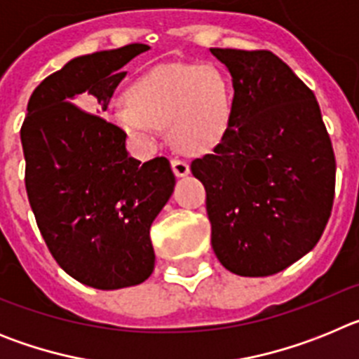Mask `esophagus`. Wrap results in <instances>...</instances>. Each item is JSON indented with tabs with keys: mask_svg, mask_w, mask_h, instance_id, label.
<instances>
[{
	"mask_svg": "<svg viewBox=\"0 0 359 359\" xmlns=\"http://www.w3.org/2000/svg\"><path fill=\"white\" fill-rule=\"evenodd\" d=\"M170 165H172V170L174 174H176L177 177H185L190 174V165L187 163V161L183 160H172L170 161Z\"/></svg>",
	"mask_w": 359,
	"mask_h": 359,
	"instance_id": "obj_1",
	"label": "esophagus"
}]
</instances>
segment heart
<instances>
[{"mask_svg":"<svg viewBox=\"0 0 359 359\" xmlns=\"http://www.w3.org/2000/svg\"><path fill=\"white\" fill-rule=\"evenodd\" d=\"M128 102H116L107 116L142 151H151L161 128L185 152L217 144L231 120V88L217 68L176 62L152 68L129 84Z\"/></svg>","mask_w":359,"mask_h":359,"instance_id":"b5f03b06","label":"heart"}]
</instances>
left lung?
<instances>
[{
    "label": "left lung",
    "instance_id": "1",
    "mask_svg": "<svg viewBox=\"0 0 359 359\" xmlns=\"http://www.w3.org/2000/svg\"><path fill=\"white\" fill-rule=\"evenodd\" d=\"M233 86L231 120L190 170L207 190L212 248L241 277H268L315 248L336 161L315 93L268 50L210 48Z\"/></svg>",
    "mask_w": 359,
    "mask_h": 359
}]
</instances>
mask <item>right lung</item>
Listing matches in <instances>:
<instances>
[{"mask_svg":"<svg viewBox=\"0 0 359 359\" xmlns=\"http://www.w3.org/2000/svg\"><path fill=\"white\" fill-rule=\"evenodd\" d=\"M147 50L135 43L72 59L34 90L21 128L25 185L41 236L57 264L95 290L151 277L149 230L176 185L167 158H131L123 133L98 116L128 75L123 66Z\"/></svg>","mask_w":359,"mask_h":359,"instance_id":"1","label":"right lung"}]
</instances>
